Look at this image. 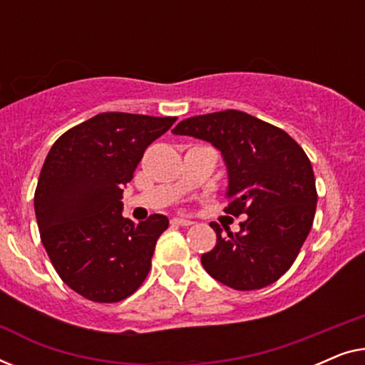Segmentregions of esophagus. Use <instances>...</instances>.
Instances as JSON below:
<instances>
[{
  "label": "esophagus",
  "mask_w": 365,
  "mask_h": 365,
  "mask_svg": "<svg viewBox=\"0 0 365 365\" xmlns=\"http://www.w3.org/2000/svg\"><path fill=\"white\" fill-rule=\"evenodd\" d=\"M171 224H174V226L187 227V226H191L192 221H189V219H184V217H173L171 219Z\"/></svg>",
  "instance_id": "esophagus-1"
}]
</instances>
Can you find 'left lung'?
I'll return each instance as SVG.
<instances>
[{
    "label": "left lung",
    "instance_id": "left-lung-1",
    "mask_svg": "<svg viewBox=\"0 0 365 365\" xmlns=\"http://www.w3.org/2000/svg\"><path fill=\"white\" fill-rule=\"evenodd\" d=\"M179 136L211 143L227 169V206L247 216L241 231L222 236L201 256L211 277L236 291H254L276 282L296 261L312 227L317 192L311 161L286 131L251 114L226 109L184 119Z\"/></svg>",
    "mask_w": 365,
    "mask_h": 365
}]
</instances>
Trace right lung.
Wrapping results in <instances>:
<instances>
[{
    "label": "right lung",
    "instance_id": "add662e5",
    "mask_svg": "<svg viewBox=\"0 0 365 365\" xmlns=\"http://www.w3.org/2000/svg\"><path fill=\"white\" fill-rule=\"evenodd\" d=\"M176 118L101 113L58 138L44 159L34 212L51 264L73 291L118 302L146 279L163 214L134 224L123 217V187L146 148Z\"/></svg>",
    "mask_w": 365,
    "mask_h": 365
}]
</instances>
